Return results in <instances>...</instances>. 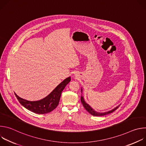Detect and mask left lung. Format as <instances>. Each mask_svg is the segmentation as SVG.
Returning a JSON list of instances; mask_svg holds the SVG:
<instances>
[{
	"mask_svg": "<svg viewBox=\"0 0 146 146\" xmlns=\"http://www.w3.org/2000/svg\"><path fill=\"white\" fill-rule=\"evenodd\" d=\"M82 89H81V92H82ZM81 103H82V105H83V106L84 107V108L86 109V110L88 112V113H90L91 114H92V115H95V116H102V115H107V114H110V113H113V111H114L115 110H117L118 108H119V106H120V105H118V106H117L116 108H115L114 109H113V110H110V111H106V112H104V113H100V112H97V111H95L88 104H87L86 102H85V100H84V98H83V96H81Z\"/></svg>",
	"mask_w": 146,
	"mask_h": 146,
	"instance_id": "8db88e82",
	"label": "left lung"
}]
</instances>
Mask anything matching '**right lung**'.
Masks as SVG:
<instances>
[{
    "label": "right lung",
    "mask_w": 146,
    "mask_h": 146,
    "mask_svg": "<svg viewBox=\"0 0 146 146\" xmlns=\"http://www.w3.org/2000/svg\"><path fill=\"white\" fill-rule=\"evenodd\" d=\"M70 77L65 79L46 97L37 101H29L19 97L15 93L19 102L27 109L36 114H47L54 110L58 105L62 91L70 81Z\"/></svg>",
    "instance_id": "right-lung-1"
}]
</instances>
